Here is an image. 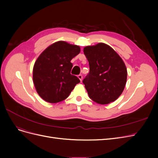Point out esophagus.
Masks as SVG:
<instances>
[{
    "label": "esophagus",
    "mask_w": 158,
    "mask_h": 158,
    "mask_svg": "<svg viewBox=\"0 0 158 158\" xmlns=\"http://www.w3.org/2000/svg\"><path fill=\"white\" fill-rule=\"evenodd\" d=\"M78 78H79V80L81 81V82H82V75L79 74V75L78 76Z\"/></svg>",
    "instance_id": "obj_1"
}]
</instances>
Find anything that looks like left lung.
<instances>
[{
  "label": "left lung",
  "instance_id": "8db88e82",
  "mask_svg": "<svg viewBox=\"0 0 158 158\" xmlns=\"http://www.w3.org/2000/svg\"><path fill=\"white\" fill-rule=\"evenodd\" d=\"M89 73L83 83L89 97L101 105L114 102L125 89L127 70L124 61L111 47L99 43L84 48Z\"/></svg>",
  "mask_w": 158,
  "mask_h": 158
}]
</instances>
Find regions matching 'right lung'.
<instances>
[{"mask_svg":"<svg viewBox=\"0 0 158 158\" xmlns=\"http://www.w3.org/2000/svg\"><path fill=\"white\" fill-rule=\"evenodd\" d=\"M80 52L78 45L59 41L38 56L33 68V82L37 94L45 102L63 101L80 83V80L70 74V61Z\"/></svg>","mask_w":158,"mask_h":158,"instance_id":"1","label":"right lung"}]
</instances>
